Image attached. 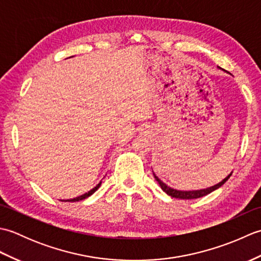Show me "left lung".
<instances>
[{
    "instance_id": "1",
    "label": "left lung",
    "mask_w": 261,
    "mask_h": 261,
    "mask_svg": "<svg viewBox=\"0 0 261 261\" xmlns=\"http://www.w3.org/2000/svg\"><path fill=\"white\" fill-rule=\"evenodd\" d=\"M153 176H154V178H156V180L158 181V184L160 185V187H162V190L165 193H167L169 196L174 197V198H180V199H194V198L203 197L205 195H207V194L212 193L213 191L218 190L219 187L222 186L224 182L230 178L231 174L228 177H226V178H224L222 181L219 182V184H216V185L210 187V188H206V190H199V191H177V190H174V188H170L169 186L166 185L165 182H163L162 180H160L154 174H153Z\"/></svg>"
}]
</instances>
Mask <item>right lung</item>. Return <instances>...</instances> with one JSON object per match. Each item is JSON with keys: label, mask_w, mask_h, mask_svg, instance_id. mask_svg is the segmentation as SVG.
Here are the masks:
<instances>
[{"label": "right lung", "mask_w": 261, "mask_h": 261, "mask_svg": "<svg viewBox=\"0 0 261 261\" xmlns=\"http://www.w3.org/2000/svg\"><path fill=\"white\" fill-rule=\"evenodd\" d=\"M101 184H102V181H99L98 184H97L95 187H94L93 190H91L90 192H88V193L83 194V195H81V196H79V197H76V198L68 199V202H79V201H82V199H85V198H87L88 196H91L94 192H96V191H97V188H98L99 186H101ZM65 202H67V201H65Z\"/></svg>", "instance_id": "obj_1"}]
</instances>
